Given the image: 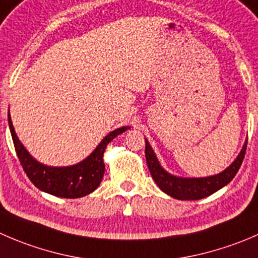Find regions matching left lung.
<instances>
[{
  "label": "left lung",
  "mask_w": 258,
  "mask_h": 258,
  "mask_svg": "<svg viewBox=\"0 0 258 258\" xmlns=\"http://www.w3.org/2000/svg\"><path fill=\"white\" fill-rule=\"evenodd\" d=\"M145 142H146L145 156H146L147 166H149L150 172H151L152 179L155 180L157 186L162 191L166 192L167 196L172 197V198L179 199V201L203 199L216 192L217 190L226 186L236 176L237 171L239 170L242 161H243L247 149L246 141L237 159L224 171L219 172V174L207 177H179L169 174V172L162 169L154 150L150 146L149 141L145 140Z\"/></svg>",
  "instance_id": "8db88e82"
}]
</instances>
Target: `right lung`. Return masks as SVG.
Returning a JSON list of instances; mask_svg holds the SVG:
<instances>
[{
  "label": "right lung",
  "instance_id": "1",
  "mask_svg": "<svg viewBox=\"0 0 258 258\" xmlns=\"http://www.w3.org/2000/svg\"><path fill=\"white\" fill-rule=\"evenodd\" d=\"M9 124L17 157H19L20 162H21L22 169L26 172L27 177L31 180L32 184L37 189L42 190L45 192H49L51 196L69 199L88 196V194H91L92 191H94L99 186L104 174L103 154L107 145L114 137L121 135L122 132L127 131L128 128H131L128 126H124L109 132L102 140L101 144L96 147V150L83 161L78 162L76 165H72V166L55 167L47 166V165L36 161L27 152V150L20 142L19 137H17L16 132H15L10 113Z\"/></svg>",
  "mask_w": 258,
  "mask_h": 258
}]
</instances>
